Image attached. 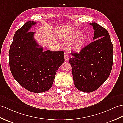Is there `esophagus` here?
<instances>
[{
    "label": "esophagus",
    "instance_id": "esophagus-1",
    "mask_svg": "<svg viewBox=\"0 0 123 123\" xmlns=\"http://www.w3.org/2000/svg\"><path fill=\"white\" fill-rule=\"evenodd\" d=\"M69 56H68V55L67 53H65V55H64V59H65V61H68V60H69Z\"/></svg>",
    "mask_w": 123,
    "mask_h": 123
}]
</instances>
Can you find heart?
Segmentation results:
<instances>
[{
	"mask_svg": "<svg viewBox=\"0 0 123 123\" xmlns=\"http://www.w3.org/2000/svg\"><path fill=\"white\" fill-rule=\"evenodd\" d=\"M82 31L76 30L74 31L68 35L67 40L70 41H75L73 48L76 52H81L86 46L89 41V38L86 35H82Z\"/></svg>",
	"mask_w": 123,
	"mask_h": 123,
	"instance_id": "1",
	"label": "heart"
}]
</instances>
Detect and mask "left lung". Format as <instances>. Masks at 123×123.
I'll return each instance as SVG.
<instances>
[{"label":"left lung","mask_w":123,"mask_h":123,"mask_svg":"<svg viewBox=\"0 0 123 123\" xmlns=\"http://www.w3.org/2000/svg\"><path fill=\"white\" fill-rule=\"evenodd\" d=\"M94 30V41L81 52H72L69 62L75 87L82 92L96 90L106 80L112 68L113 45L107 30L95 22L90 23Z\"/></svg>","instance_id":"obj_1"}]
</instances>
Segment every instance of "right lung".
<instances>
[{"label":"right lung","instance_id":"obj_1","mask_svg":"<svg viewBox=\"0 0 123 123\" xmlns=\"http://www.w3.org/2000/svg\"><path fill=\"white\" fill-rule=\"evenodd\" d=\"M37 24L28 21L17 30L9 50V66L16 81L30 92L41 93L52 87L57 70L64 62L63 51H43L29 32Z\"/></svg>","mask_w":123,"mask_h":123}]
</instances>
